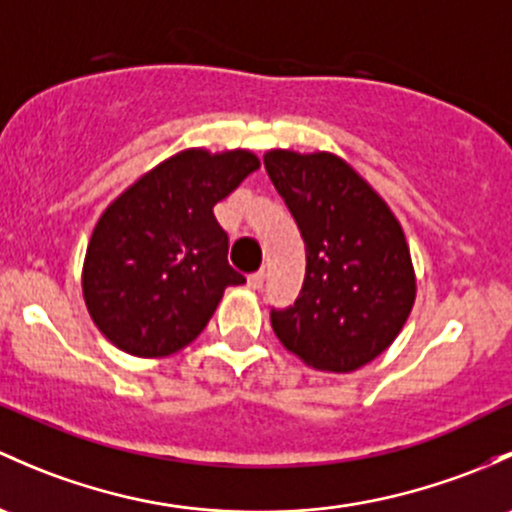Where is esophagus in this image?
Instances as JSON below:
<instances>
[{
    "mask_svg": "<svg viewBox=\"0 0 512 512\" xmlns=\"http://www.w3.org/2000/svg\"><path fill=\"white\" fill-rule=\"evenodd\" d=\"M262 284H265V272H262V270L252 272L250 277H247V287H250V289H260Z\"/></svg>",
    "mask_w": 512,
    "mask_h": 512,
    "instance_id": "1",
    "label": "esophagus"
}]
</instances>
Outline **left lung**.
<instances>
[{
    "instance_id": "obj_1",
    "label": "left lung",
    "mask_w": 512,
    "mask_h": 512,
    "mask_svg": "<svg viewBox=\"0 0 512 512\" xmlns=\"http://www.w3.org/2000/svg\"><path fill=\"white\" fill-rule=\"evenodd\" d=\"M265 169L306 247L304 284L294 306L272 309L274 333L316 370L363 368L395 341L412 311L417 284L405 233L336 154L272 149Z\"/></svg>"
}]
</instances>
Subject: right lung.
I'll list each match as a JSON object with an SVG mask.
<instances>
[{"mask_svg": "<svg viewBox=\"0 0 512 512\" xmlns=\"http://www.w3.org/2000/svg\"><path fill=\"white\" fill-rule=\"evenodd\" d=\"M260 169L245 149H186L144 174L100 215L83 265L90 319L120 351L161 358L211 321L225 287L228 233L213 206Z\"/></svg>", "mask_w": 512, "mask_h": 512, "instance_id": "right-lung-1", "label": "right lung"}]
</instances>
